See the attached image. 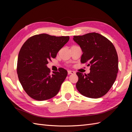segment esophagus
I'll return each mask as SVG.
<instances>
[{"label": "esophagus", "mask_w": 132, "mask_h": 132, "mask_svg": "<svg viewBox=\"0 0 132 132\" xmlns=\"http://www.w3.org/2000/svg\"><path fill=\"white\" fill-rule=\"evenodd\" d=\"M68 74H75V71H71V70H68Z\"/></svg>", "instance_id": "34e87169"}]
</instances>
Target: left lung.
<instances>
[{"mask_svg":"<svg viewBox=\"0 0 132 132\" xmlns=\"http://www.w3.org/2000/svg\"><path fill=\"white\" fill-rule=\"evenodd\" d=\"M73 40L82 52L81 63H88L90 73L77 72L76 87L86 97L97 98L107 93L112 86L118 71V59L115 47L110 40L98 33L74 36Z\"/></svg>","mask_w":132,"mask_h":132,"instance_id":"left-lung-1","label":"left lung"}]
</instances>
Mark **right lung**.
Wrapping results in <instances>:
<instances>
[{"label":"right lung","instance_id":"obj_1","mask_svg":"<svg viewBox=\"0 0 132 132\" xmlns=\"http://www.w3.org/2000/svg\"><path fill=\"white\" fill-rule=\"evenodd\" d=\"M69 39V36L42 34L33 36L23 43L18 55L17 73L23 90L31 98L43 101L58 93L67 71L61 68L51 74L47 64L56 57Z\"/></svg>","mask_w":132,"mask_h":132}]
</instances>
